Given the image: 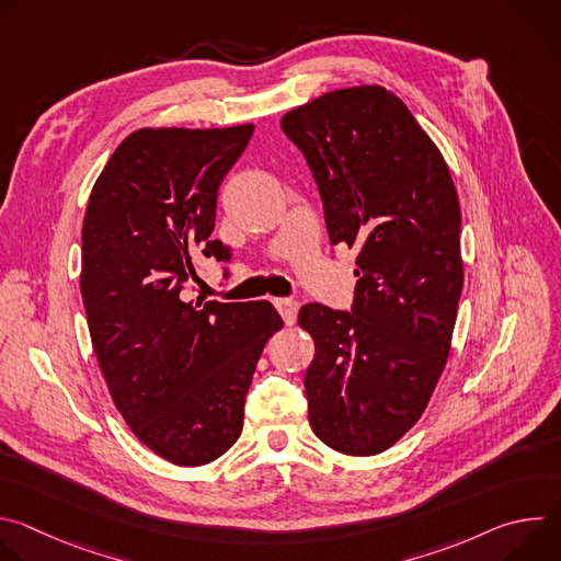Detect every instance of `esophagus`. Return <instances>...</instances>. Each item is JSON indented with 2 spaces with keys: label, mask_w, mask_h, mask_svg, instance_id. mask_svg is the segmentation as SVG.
<instances>
[{
  "label": "esophagus",
  "mask_w": 561,
  "mask_h": 561,
  "mask_svg": "<svg viewBox=\"0 0 561 561\" xmlns=\"http://www.w3.org/2000/svg\"><path fill=\"white\" fill-rule=\"evenodd\" d=\"M275 306H277L279 314H282V319H284V324H293V322H295V319H297V310H299V304H297L295 299H290V297H277V299H275Z\"/></svg>",
  "instance_id": "obj_1"
}]
</instances>
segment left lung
Returning <instances> with one entry per match:
<instances>
[{
    "label": "left lung",
    "mask_w": 561,
    "mask_h": 561,
    "mask_svg": "<svg viewBox=\"0 0 561 561\" xmlns=\"http://www.w3.org/2000/svg\"><path fill=\"white\" fill-rule=\"evenodd\" d=\"M324 204L331 244L359 251L351 310L304 304L314 340L308 422L327 446L377 455L424 413L461 295V213L442 152L381 87L327 93L282 117Z\"/></svg>",
    "instance_id": "obj_1"
}]
</instances>
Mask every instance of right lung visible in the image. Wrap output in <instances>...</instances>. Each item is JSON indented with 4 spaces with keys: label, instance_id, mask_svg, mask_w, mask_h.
<instances>
[{
    "label": "right lung",
    "instance_id": "1",
    "mask_svg": "<svg viewBox=\"0 0 561 561\" xmlns=\"http://www.w3.org/2000/svg\"><path fill=\"white\" fill-rule=\"evenodd\" d=\"M253 126L141 128L111 154L82 228V299L117 411L178 466L224 455L282 317L271 301H184L193 260L230 262L215 228L217 191ZM228 273V268L224 266Z\"/></svg>",
    "mask_w": 561,
    "mask_h": 561
}]
</instances>
